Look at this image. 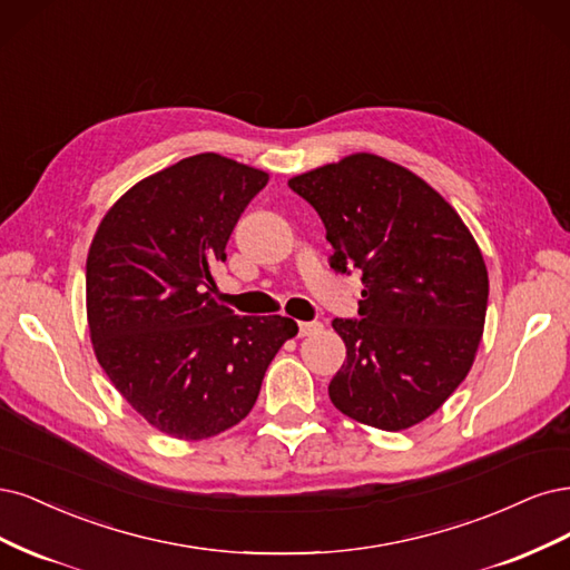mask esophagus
Returning a JSON list of instances; mask_svg holds the SVG:
<instances>
[{
  "instance_id": "1",
  "label": "esophagus",
  "mask_w": 570,
  "mask_h": 570,
  "mask_svg": "<svg viewBox=\"0 0 570 570\" xmlns=\"http://www.w3.org/2000/svg\"><path fill=\"white\" fill-rule=\"evenodd\" d=\"M317 332H322L320 322H298V336H309V334H317Z\"/></svg>"
}]
</instances>
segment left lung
I'll list each match as a JSON object with an SVG mask.
<instances>
[{
    "label": "left lung",
    "instance_id": "1",
    "mask_svg": "<svg viewBox=\"0 0 570 570\" xmlns=\"http://www.w3.org/2000/svg\"><path fill=\"white\" fill-rule=\"evenodd\" d=\"M288 187L317 210L334 272L362 274L357 320L332 324L345 362L334 407L366 426L402 431L431 416L479 351L488 269L448 200L400 165L355 154Z\"/></svg>",
    "mask_w": 570,
    "mask_h": 570
}]
</instances>
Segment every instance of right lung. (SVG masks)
<instances>
[{
  "instance_id": "right-lung-1",
  "label": "right lung",
  "mask_w": 570,
  "mask_h": 570,
  "mask_svg": "<svg viewBox=\"0 0 570 570\" xmlns=\"http://www.w3.org/2000/svg\"><path fill=\"white\" fill-rule=\"evenodd\" d=\"M263 170L198 154L141 179L106 213L87 255L95 353L158 431L204 440L238 424L286 338L288 317H238L210 296Z\"/></svg>"
}]
</instances>
